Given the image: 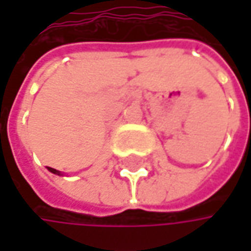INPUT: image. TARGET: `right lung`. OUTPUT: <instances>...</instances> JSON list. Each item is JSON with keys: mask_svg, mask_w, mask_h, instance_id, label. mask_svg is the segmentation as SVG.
Listing matches in <instances>:
<instances>
[{"mask_svg": "<svg viewBox=\"0 0 251 251\" xmlns=\"http://www.w3.org/2000/svg\"><path fill=\"white\" fill-rule=\"evenodd\" d=\"M48 170H49V172H50V173H53V175L62 176V175H61V172H58V170H55V169H52V167H48Z\"/></svg>", "mask_w": 251, "mask_h": 251, "instance_id": "1", "label": "right lung"}]
</instances>
